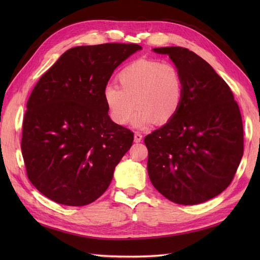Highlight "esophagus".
I'll return each mask as SVG.
<instances>
[{
	"label": "esophagus",
	"instance_id": "34e87169",
	"mask_svg": "<svg viewBox=\"0 0 260 260\" xmlns=\"http://www.w3.org/2000/svg\"><path fill=\"white\" fill-rule=\"evenodd\" d=\"M141 140H142V135H141L140 132H136L135 133V142L139 143V142H141Z\"/></svg>",
	"mask_w": 260,
	"mask_h": 260
}]
</instances>
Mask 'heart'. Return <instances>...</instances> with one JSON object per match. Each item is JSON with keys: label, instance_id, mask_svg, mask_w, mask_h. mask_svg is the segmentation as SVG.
<instances>
[{"label": "heart", "instance_id": "heart-1", "mask_svg": "<svg viewBox=\"0 0 260 260\" xmlns=\"http://www.w3.org/2000/svg\"><path fill=\"white\" fill-rule=\"evenodd\" d=\"M117 78L120 86L108 83L103 90L107 111L117 124L129 122L135 106V127L145 128L154 120L166 123L182 104L183 78L171 62L139 58L123 67Z\"/></svg>", "mask_w": 260, "mask_h": 260}]
</instances>
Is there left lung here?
Masks as SVG:
<instances>
[{"label": "left lung", "instance_id": "1", "mask_svg": "<svg viewBox=\"0 0 260 260\" xmlns=\"http://www.w3.org/2000/svg\"><path fill=\"white\" fill-rule=\"evenodd\" d=\"M167 54L183 78L178 113L144 138L147 172L169 201L196 205L224 191L243 156V123L229 85L206 60L180 48H156Z\"/></svg>", "mask_w": 260, "mask_h": 260}]
</instances>
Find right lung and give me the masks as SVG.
I'll use <instances>...</instances> for the list:
<instances>
[{
    "instance_id": "right-lung-1",
    "label": "right lung",
    "mask_w": 260,
    "mask_h": 260,
    "mask_svg": "<svg viewBox=\"0 0 260 260\" xmlns=\"http://www.w3.org/2000/svg\"><path fill=\"white\" fill-rule=\"evenodd\" d=\"M141 49L135 43L76 46L37 82L20 147L30 182L48 199L84 206L111 184L133 132L109 118L103 90L114 70Z\"/></svg>"
}]
</instances>
